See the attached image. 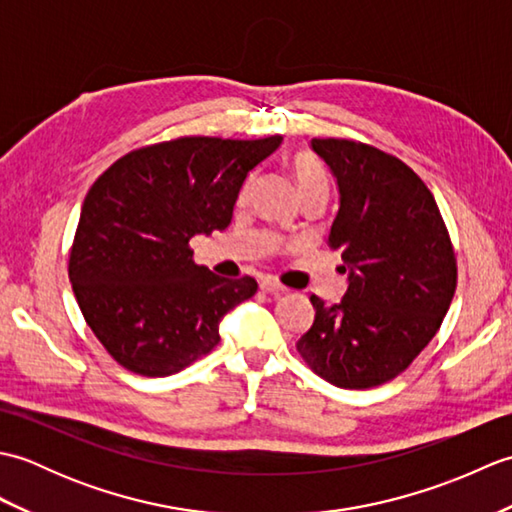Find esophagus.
Listing matches in <instances>:
<instances>
[{
  "instance_id": "obj_1",
  "label": "esophagus",
  "mask_w": 512,
  "mask_h": 512,
  "mask_svg": "<svg viewBox=\"0 0 512 512\" xmlns=\"http://www.w3.org/2000/svg\"><path fill=\"white\" fill-rule=\"evenodd\" d=\"M259 288H262L264 292H268V295H275V297L284 295V292L288 290V288H284L281 284H277V281H273V279H264L262 284H259Z\"/></svg>"
}]
</instances>
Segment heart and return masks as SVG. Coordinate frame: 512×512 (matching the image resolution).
<instances>
[{"label":"heart","mask_w":512,"mask_h":512,"mask_svg":"<svg viewBox=\"0 0 512 512\" xmlns=\"http://www.w3.org/2000/svg\"><path fill=\"white\" fill-rule=\"evenodd\" d=\"M292 176H295L297 189L301 195H306L314 189H328V176H325L321 162L312 154H306V151L292 158Z\"/></svg>","instance_id":"1"}]
</instances>
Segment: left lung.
<instances>
[{
    "label": "left lung",
    "instance_id": "obj_1",
    "mask_svg": "<svg viewBox=\"0 0 512 512\" xmlns=\"http://www.w3.org/2000/svg\"><path fill=\"white\" fill-rule=\"evenodd\" d=\"M339 187L328 246L339 250L347 290L325 306L297 350L314 374L343 389L396 378L440 330L458 266L440 209L396 156L343 138H312Z\"/></svg>",
    "mask_w": 512,
    "mask_h": 512
}]
</instances>
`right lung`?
<instances>
[{
    "instance_id": "obj_1",
    "label": "right lung",
    "mask_w": 512,
    "mask_h": 512,
    "mask_svg": "<svg viewBox=\"0 0 512 512\" xmlns=\"http://www.w3.org/2000/svg\"><path fill=\"white\" fill-rule=\"evenodd\" d=\"M281 136H184L118 158L92 184L70 250L85 323L116 363L171 376L220 343V321L257 292L193 262L189 239L224 231L248 173Z\"/></svg>"
}]
</instances>
